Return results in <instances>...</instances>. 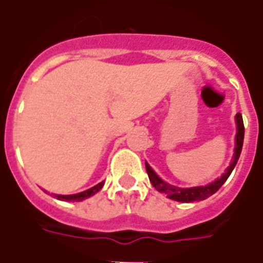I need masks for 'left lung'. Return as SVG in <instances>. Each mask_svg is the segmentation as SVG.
I'll return each instance as SVG.
<instances>
[{
  "mask_svg": "<svg viewBox=\"0 0 263 263\" xmlns=\"http://www.w3.org/2000/svg\"><path fill=\"white\" fill-rule=\"evenodd\" d=\"M235 121H237V136H235V149H234V156L231 160L230 165L227 167L226 173L220 176L219 179L215 182L207 184V186H200V187H193V189H179V187L171 186L168 183L163 182L160 178L155 174V171L149 167V164L145 162V170L148 174L149 182L152 183V186L158 190L159 193L167 195V198L173 200H178V202H196V200H203L215 194L220 187L223 186V183L226 182L227 178L230 176L233 173L234 167L237 164L238 159H239L240 151H242V145H243V136H245V127H243V120H242V115L237 114L235 115Z\"/></svg>",
  "mask_w": 263,
  "mask_h": 263,
  "instance_id": "obj_1",
  "label": "left lung"
}]
</instances>
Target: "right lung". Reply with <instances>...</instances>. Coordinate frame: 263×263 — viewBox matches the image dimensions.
Returning <instances> with one entry per match:
<instances>
[{"mask_svg": "<svg viewBox=\"0 0 263 263\" xmlns=\"http://www.w3.org/2000/svg\"><path fill=\"white\" fill-rule=\"evenodd\" d=\"M104 186V182H100L99 184L93 186L92 189L87 190V191H83V193H79V194H74V195H54L59 200H67V202H81V200L87 199L89 196L95 195L96 193H99L101 190V187Z\"/></svg>", "mask_w": 263, "mask_h": 263, "instance_id": "right-lung-1", "label": "right lung"}]
</instances>
